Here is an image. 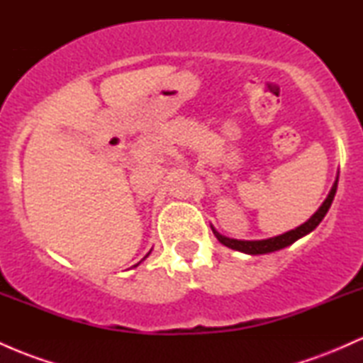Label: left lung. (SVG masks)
I'll return each mask as SVG.
<instances>
[{"label":"left lung","instance_id":"8db88e82","mask_svg":"<svg viewBox=\"0 0 363 363\" xmlns=\"http://www.w3.org/2000/svg\"><path fill=\"white\" fill-rule=\"evenodd\" d=\"M336 187H338V179H336V182H335V184H333L331 193L328 194L326 201H324L323 205H320L319 210L315 211V213L312 215L306 223H302L301 227H297V228H295V230L286 232V234L272 237V239H264V240H235V239H228V237L220 235L216 230H213V234L216 235V239H218L223 245H227V247H230V249H235V251H242V252H247V254H266V252L280 251V249L286 247V245H290V244H294L295 240L301 239V237H303L306 234H309V232H312L315 227H318V225L320 223V220L324 218V215L328 213V210H329V206H331L333 199H335Z\"/></svg>","mask_w":363,"mask_h":363}]
</instances>
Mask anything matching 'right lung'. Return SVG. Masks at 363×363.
<instances>
[{"label": "right lung", "instance_id": "right-lung-1", "mask_svg": "<svg viewBox=\"0 0 363 363\" xmlns=\"http://www.w3.org/2000/svg\"><path fill=\"white\" fill-rule=\"evenodd\" d=\"M147 256H148V254H147ZM147 256H145V257H147ZM136 266H138V264H136Z\"/></svg>", "mask_w": 363, "mask_h": 363}]
</instances>
